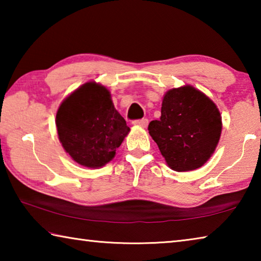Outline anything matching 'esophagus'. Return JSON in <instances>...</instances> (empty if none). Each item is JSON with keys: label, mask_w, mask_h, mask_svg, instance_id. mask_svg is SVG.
<instances>
[{"label": "esophagus", "mask_w": 261, "mask_h": 261, "mask_svg": "<svg viewBox=\"0 0 261 261\" xmlns=\"http://www.w3.org/2000/svg\"><path fill=\"white\" fill-rule=\"evenodd\" d=\"M134 124L137 126H141V127H146L148 124V120L147 118H141V120H136L134 121Z\"/></svg>", "instance_id": "34e87169"}]
</instances>
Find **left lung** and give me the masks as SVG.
Instances as JSON below:
<instances>
[{
    "label": "left lung",
    "instance_id": "left-lung-1",
    "mask_svg": "<svg viewBox=\"0 0 261 261\" xmlns=\"http://www.w3.org/2000/svg\"><path fill=\"white\" fill-rule=\"evenodd\" d=\"M222 121L208 96L187 85L169 90L163 96L160 120L148 124V132L176 171L200 168L214 153Z\"/></svg>",
    "mask_w": 261,
    "mask_h": 261
}]
</instances>
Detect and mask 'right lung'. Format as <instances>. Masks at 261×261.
Segmentation results:
<instances>
[{"label":"right lung","mask_w":261,"mask_h":261,"mask_svg":"<svg viewBox=\"0 0 261 261\" xmlns=\"http://www.w3.org/2000/svg\"><path fill=\"white\" fill-rule=\"evenodd\" d=\"M56 126L65 152L88 168L113 160L130 131L109 91L94 82L84 84L64 99L57 110Z\"/></svg>","instance_id":"obj_1"}]
</instances>
